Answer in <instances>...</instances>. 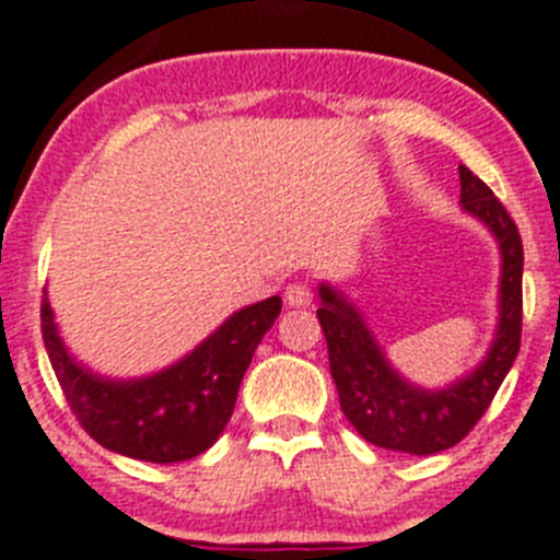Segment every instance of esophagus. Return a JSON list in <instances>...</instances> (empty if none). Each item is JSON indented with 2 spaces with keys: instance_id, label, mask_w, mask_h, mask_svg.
Returning <instances> with one entry per match:
<instances>
[{
  "instance_id": "1",
  "label": "esophagus",
  "mask_w": 560,
  "mask_h": 560,
  "mask_svg": "<svg viewBox=\"0 0 560 560\" xmlns=\"http://www.w3.org/2000/svg\"><path fill=\"white\" fill-rule=\"evenodd\" d=\"M283 300L289 308H308L311 305V289L305 283H291L285 285Z\"/></svg>"
}]
</instances>
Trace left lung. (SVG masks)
Listing matches in <instances>:
<instances>
[{
    "label": "left lung",
    "instance_id": "obj_1",
    "mask_svg": "<svg viewBox=\"0 0 560 560\" xmlns=\"http://www.w3.org/2000/svg\"><path fill=\"white\" fill-rule=\"evenodd\" d=\"M459 207L485 224L499 246V316L491 348L446 387H420L400 375L368 325V314L345 291L319 283V325L328 341L330 375L339 389L345 418L373 446L404 454H438L457 446L491 407L493 395L511 373L522 341V237L516 224L465 165H459Z\"/></svg>",
    "mask_w": 560,
    "mask_h": 560
}]
</instances>
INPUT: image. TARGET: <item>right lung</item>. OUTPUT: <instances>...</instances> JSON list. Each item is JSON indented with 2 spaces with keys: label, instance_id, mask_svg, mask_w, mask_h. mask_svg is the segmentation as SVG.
<instances>
[{
  "label": "right lung",
  "instance_id": "add662e5",
  "mask_svg": "<svg viewBox=\"0 0 560 560\" xmlns=\"http://www.w3.org/2000/svg\"><path fill=\"white\" fill-rule=\"evenodd\" d=\"M280 308V296L246 305L167 368L112 378L69 353L44 296V348L69 409L103 448L145 463H182L207 452L226 429L252 353Z\"/></svg>",
  "mask_w": 560,
  "mask_h": 560
}]
</instances>
